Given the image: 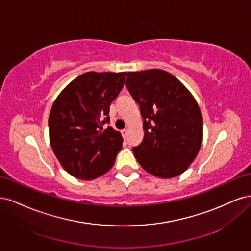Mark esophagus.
<instances>
[{
  "label": "esophagus",
  "mask_w": 251,
  "mask_h": 251,
  "mask_svg": "<svg viewBox=\"0 0 251 251\" xmlns=\"http://www.w3.org/2000/svg\"><path fill=\"white\" fill-rule=\"evenodd\" d=\"M121 135H123V137L126 139V135H127V130L126 128H125V130H123L121 131Z\"/></svg>",
  "instance_id": "34e87169"
}]
</instances>
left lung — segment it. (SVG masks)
I'll list each match as a JSON object with an SVG mask.
<instances>
[{"label": "left lung", "instance_id": "obj_1", "mask_svg": "<svg viewBox=\"0 0 251 251\" xmlns=\"http://www.w3.org/2000/svg\"><path fill=\"white\" fill-rule=\"evenodd\" d=\"M126 85L143 118L144 138L132 149L136 159L156 177L179 176L195 160L202 143L198 103L176 77L160 69L127 72Z\"/></svg>", "mask_w": 251, "mask_h": 251}]
</instances>
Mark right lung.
I'll use <instances>...</instances> for the list:
<instances>
[{
  "label": "right lung",
  "instance_id": "obj_1",
  "mask_svg": "<svg viewBox=\"0 0 251 251\" xmlns=\"http://www.w3.org/2000/svg\"><path fill=\"white\" fill-rule=\"evenodd\" d=\"M126 72H87L72 80L49 115L50 143L66 172L81 180L107 173L123 148V136L110 126V105Z\"/></svg>",
  "mask_w": 251,
  "mask_h": 251
}]
</instances>
